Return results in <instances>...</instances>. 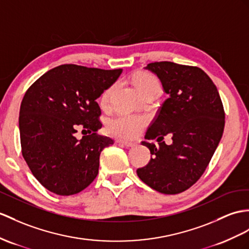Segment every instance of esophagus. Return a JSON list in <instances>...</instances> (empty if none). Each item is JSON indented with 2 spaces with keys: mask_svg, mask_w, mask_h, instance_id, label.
Here are the masks:
<instances>
[{
  "mask_svg": "<svg viewBox=\"0 0 249 249\" xmlns=\"http://www.w3.org/2000/svg\"><path fill=\"white\" fill-rule=\"evenodd\" d=\"M117 142L118 143H121V144H124V147H126V148H132V147H135V145L137 144V142H126V141H117Z\"/></svg>",
  "mask_w": 249,
  "mask_h": 249,
  "instance_id": "1",
  "label": "esophagus"
}]
</instances>
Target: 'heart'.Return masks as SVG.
Masks as SVG:
<instances>
[{
    "label": "heart",
    "instance_id": "obj_1",
    "mask_svg": "<svg viewBox=\"0 0 249 249\" xmlns=\"http://www.w3.org/2000/svg\"><path fill=\"white\" fill-rule=\"evenodd\" d=\"M134 86L138 92L142 89H148L150 87H159L156 79L148 74L139 72L134 76L133 79ZM108 93L110 90L107 89L102 94L101 101L102 104H106L108 98ZM147 124V118L142 115H129V114H121L118 116L112 118L107 124V129L113 135L124 138H133L137 136Z\"/></svg>",
    "mask_w": 249,
    "mask_h": 249
}]
</instances>
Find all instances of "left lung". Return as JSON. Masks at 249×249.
I'll use <instances>...</instances> for the list:
<instances>
[{
  "label": "left lung",
  "mask_w": 249,
  "mask_h": 249,
  "mask_svg": "<svg viewBox=\"0 0 249 249\" xmlns=\"http://www.w3.org/2000/svg\"><path fill=\"white\" fill-rule=\"evenodd\" d=\"M160 79L167 99L142 142L151 153L147 166L137 169L144 184L165 195L190 188L207 168L223 135L225 113L217 89L196 66L162 61L145 66ZM170 132L173 143L162 142Z\"/></svg>",
  "instance_id": "1"
}]
</instances>
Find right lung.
<instances>
[{
	"mask_svg": "<svg viewBox=\"0 0 249 249\" xmlns=\"http://www.w3.org/2000/svg\"><path fill=\"white\" fill-rule=\"evenodd\" d=\"M123 70L63 64L42 75L24 95L19 129L24 160L34 177L58 196L82 191L98 174L101 151L114 143L97 134L101 111L96 99ZM89 132L80 141L75 126Z\"/></svg>",
	"mask_w": 249,
	"mask_h": 249,
	"instance_id": "add662e5",
	"label": "right lung"
}]
</instances>
